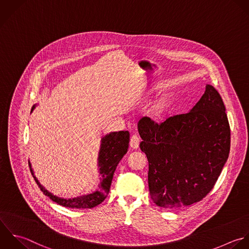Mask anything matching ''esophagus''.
Returning a JSON list of instances; mask_svg holds the SVG:
<instances>
[{
    "mask_svg": "<svg viewBox=\"0 0 249 249\" xmlns=\"http://www.w3.org/2000/svg\"><path fill=\"white\" fill-rule=\"evenodd\" d=\"M139 145H140V139H139V137L136 136V135L132 136L131 140H130V146L133 149H138Z\"/></svg>",
    "mask_w": 249,
    "mask_h": 249,
    "instance_id": "34e87169",
    "label": "esophagus"
}]
</instances>
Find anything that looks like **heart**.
Wrapping results in <instances>:
<instances>
[{
	"label": "heart",
	"mask_w": 249,
	"mask_h": 249,
	"mask_svg": "<svg viewBox=\"0 0 249 249\" xmlns=\"http://www.w3.org/2000/svg\"><path fill=\"white\" fill-rule=\"evenodd\" d=\"M171 100L167 96H163L154 101L147 109V115L153 120H160L168 111Z\"/></svg>",
	"instance_id": "b5f03b06"
}]
</instances>
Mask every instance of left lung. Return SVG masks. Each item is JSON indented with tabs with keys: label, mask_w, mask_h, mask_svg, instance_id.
<instances>
[{
	"label": "left lung",
	"mask_w": 249,
	"mask_h": 249,
	"mask_svg": "<svg viewBox=\"0 0 249 249\" xmlns=\"http://www.w3.org/2000/svg\"><path fill=\"white\" fill-rule=\"evenodd\" d=\"M225 110L219 93L207 84L189 112L161 124L148 117L139 121L140 147L148 160L149 193L157 206H190L213 188L230 152Z\"/></svg>",
	"instance_id": "1"
}]
</instances>
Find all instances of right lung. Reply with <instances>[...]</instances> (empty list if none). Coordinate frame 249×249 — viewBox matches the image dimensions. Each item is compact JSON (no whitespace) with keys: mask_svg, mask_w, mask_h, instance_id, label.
<instances>
[{"mask_svg":"<svg viewBox=\"0 0 249 249\" xmlns=\"http://www.w3.org/2000/svg\"><path fill=\"white\" fill-rule=\"evenodd\" d=\"M36 105L33 106L31 112L35 109ZM130 142V134L128 131L112 132L104 136L101 140V146L98 155V168L100 176V183L97 188L87 195H82L75 198L65 199L57 197L46 190L37 180L34 175V171L30 164V171L35 178L36 184L43 192L45 196L51 199L53 202L57 203L66 208L71 209H92L100 205L107 196L111 181L113 178L114 172L120 160L127 153Z\"/></svg>","mask_w":249,"mask_h":249,"instance_id":"1","label":"right lung"}]
</instances>
